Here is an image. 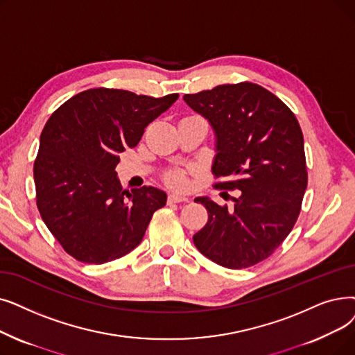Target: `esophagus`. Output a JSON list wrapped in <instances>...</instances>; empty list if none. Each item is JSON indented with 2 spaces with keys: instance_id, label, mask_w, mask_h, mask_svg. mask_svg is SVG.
Masks as SVG:
<instances>
[{
  "instance_id": "obj_1",
  "label": "esophagus",
  "mask_w": 355,
  "mask_h": 355,
  "mask_svg": "<svg viewBox=\"0 0 355 355\" xmlns=\"http://www.w3.org/2000/svg\"><path fill=\"white\" fill-rule=\"evenodd\" d=\"M189 202L187 197H182V196H178V194H169L168 196V203L173 205V203H186Z\"/></svg>"
}]
</instances>
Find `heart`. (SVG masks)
Listing matches in <instances>:
<instances>
[{"label": "heart", "instance_id": "heart-1", "mask_svg": "<svg viewBox=\"0 0 355 355\" xmlns=\"http://www.w3.org/2000/svg\"><path fill=\"white\" fill-rule=\"evenodd\" d=\"M166 182L168 186H171L175 190H186L189 187V180L187 175L181 169H175V171H171L166 174Z\"/></svg>", "mask_w": 355, "mask_h": 355}]
</instances>
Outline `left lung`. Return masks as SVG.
<instances>
[{
    "label": "left lung",
    "instance_id": "1",
    "mask_svg": "<svg viewBox=\"0 0 355 355\" xmlns=\"http://www.w3.org/2000/svg\"><path fill=\"white\" fill-rule=\"evenodd\" d=\"M216 133V189L239 190L234 207L197 197L209 214L193 236L197 250L226 268L267 259L291 232L307 186L303 133L288 107L254 83L223 84L186 94Z\"/></svg>",
    "mask_w": 355,
    "mask_h": 355
}]
</instances>
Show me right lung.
<instances>
[{
    "instance_id": "obj_1",
    "label": "right lung",
    "mask_w": 355,
    "mask_h": 355,
    "mask_svg": "<svg viewBox=\"0 0 355 355\" xmlns=\"http://www.w3.org/2000/svg\"><path fill=\"white\" fill-rule=\"evenodd\" d=\"M177 98L91 88L67 100L46 121L33 166L36 205L67 254L104 264L141 243L166 194L146 186L121 190L119 153L139 144L145 128Z\"/></svg>"
}]
</instances>
